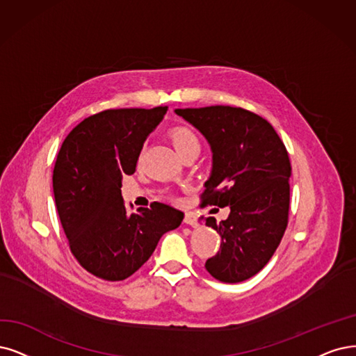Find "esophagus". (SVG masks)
Segmentation results:
<instances>
[{
    "label": "esophagus",
    "instance_id": "esophagus-1",
    "mask_svg": "<svg viewBox=\"0 0 356 356\" xmlns=\"http://www.w3.org/2000/svg\"><path fill=\"white\" fill-rule=\"evenodd\" d=\"M183 222H185V225H188V226H191V227L198 226V221H196V216L193 213H186L185 218H183Z\"/></svg>",
    "mask_w": 356,
    "mask_h": 356
}]
</instances>
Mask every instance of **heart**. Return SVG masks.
Returning a JSON list of instances; mask_svg holds the SVG:
<instances>
[{
	"label": "heart",
	"instance_id": "heart-1",
	"mask_svg": "<svg viewBox=\"0 0 356 356\" xmlns=\"http://www.w3.org/2000/svg\"><path fill=\"white\" fill-rule=\"evenodd\" d=\"M170 139L173 142L179 155L188 151H200L201 140L189 126H177L170 131Z\"/></svg>",
	"mask_w": 356,
	"mask_h": 356
}]
</instances>
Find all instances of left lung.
Returning a JSON list of instances; mask_svg holds the SVG:
<instances>
[{
    "mask_svg": "<svg viewBox=\"0 0 356 356\" xmlns=\"http://www.w3.org/2000/svg\"><path fill=\"white\" fill-rule=\"evenodd\" d=\"M175 111L201 131L213 151L202 205L230 208L220 225L214 217L205 218L221 236L220 251L205 268L225 283L251 279L267 266L287 227L292 167L284 143L266 118L243 108Z\"/></svg>",
    "mask_w": 356,
    "mask_h": 356,
    "instance_id": "left-lung-1",
    "label": "left lung"
}]
</instances>
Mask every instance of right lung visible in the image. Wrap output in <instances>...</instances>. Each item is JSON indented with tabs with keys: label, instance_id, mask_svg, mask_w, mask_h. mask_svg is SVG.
<instances>
[{
	"label": "right lung",
	"instance_id": "obj_1",
	"mask_svg": "<svg viewBox=\"0 0 356 356\" xmlns=\"http://www.w3.org/2000/svg\"><path fill=\"white\" fill-rule=\"evenodd\" d=\"M168 107L105 110L85 118L64 139L52 188L70 251L86 271L108 282L130 277L158 241L180 226L183 213L154 202L129 214L122 179L134 175L143 142Z\"/></svg>",
	"mask_w": 356,
	"mask_h": 356
}]
</instances>
